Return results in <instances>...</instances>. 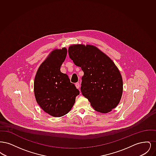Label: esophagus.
Segmentation results:
<instances>
[{"label": "esophagus", "instance_id": "34e87169", "mask_svg": "<svg viewBox=\"0 0 156 156\" xmlns=\"http://www.w3.org/2000/svg\"><path fill=\"white\" fill-rule=\"evenodd\" d=\"M75 87H76V88L77 89H79L80 87V83H79V82H76V83H75Z\"/></svg>", "mask_w": 156, "mask_h": 156}]
</instances>
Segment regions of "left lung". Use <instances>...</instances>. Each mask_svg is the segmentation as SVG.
Here are the masks:
<instances>
[{
    "label": "left lung",
    "mask_w": 156,
    "mask_h": 156,
    "mask_svg": "<svg viewBox=\"0 0 156 156\" xmlns=\"http://www.w3.org/2000/svg\"><path fill=\"white\" fill-rule=\"evenodd\" d=\"M69 58L84 74L82 77V95L96 111L106 113L120 102L123 80L118 68L106 54L95 45H71Z\"/></svg>",
    "instance_id": "8db88e82"
}]
</instances>
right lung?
I'll return each instance as SVG.
<instances>
[{
    "instance_id": "add662e5",
    "label": "right lung",
    "mask_w": 156,
    "mask_h": 156,
    "mask_svg": "<svg viewBox=\"0 0 156 156\" xmlns=\"http://www.w3.org/2000/svg\"><path fill=\"white\" fill-rule=\"evenodd\" d=\"M67 49L52 50L37 70L34 82V92L37 104L47 113L61 117L71 111L80 94L60 68L66 58Z\"/></svg>"
}]
</instances>
